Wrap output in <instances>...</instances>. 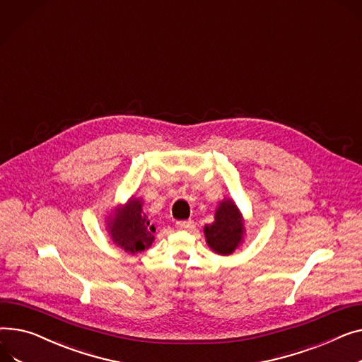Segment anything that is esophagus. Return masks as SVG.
I'll return each instance as SVG.
<instances>
[{
  "instance_id": "obj_1",
  "label": "esophagus",
  "mask_w": 362,
  "mask_h": 362,
  "mask_svg": "<svg viewBox=\"0 0 362 362\" xmlns=\"http://www.w3.org/2000/svg\"><path fill=\"white\" fill-rule=\"evenodd\" d=\"M176 227H177L179 230H189V228L194 227V221H190V220L177 221V223H176Z\"/></svg>"
}]
</instances>
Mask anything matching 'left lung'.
<instances>
[{
  "mask_svg": "<svg viewBox=\"0 0 362 362\" xmlns=\"http://www.w3.org/2000/svg\"><path fill=\"white\" fill-rule=\"evenodd\" d=\"M208 246L218 255H231L242 242L245 226L233 201H223L215 212V221L204 228Z\"/></svg>",
  "mask_w": 362,
  "mask_h": 362,
  "instance_id": "left-lung-1",
  "label": "left lung"
}]
</instances>
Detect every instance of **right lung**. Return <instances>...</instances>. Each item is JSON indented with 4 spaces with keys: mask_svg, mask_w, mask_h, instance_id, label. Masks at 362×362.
Returning a JSON list of instances; mask_svg holds the SVG:
<instances>
[{
    "mask_svg": "<svg viewBox=\"0 0 362 362\" xmlns=\"http://www.w3.org/2000/svg\"><path fill=\"white\" fill-rule=\"evenodd\" d=\"M109 231L117 246L125 252L138 253L153 245L156 228L142 212L141 201L132 198L116 211L115 218L109 223Z\"/></svg>",
    "mask_w": 362,
    "mask_h": 362,
    "instance_id": "obj_1",
    "label": "right lung"
}]
</instances>
